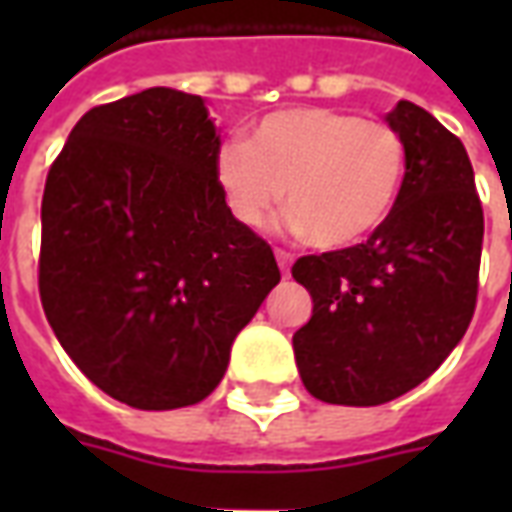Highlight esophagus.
<instances>
[{
	"mask_svg": "<svg viewBox=\"0 0 512 512\" xmlns=\"http://www.w3.org/2000/svg\"><path fill=\"white\" fill-rule=\"evenodd\" d=\"M277 263H279V271H282V274L288 277V274H290V255H288V252H279V249H277Z\"/></svg>",
	"mask_w": 512,
	"mask_h": 512,
	"instance_id": "1",
	"label": "esophagus"
}]
</instances>
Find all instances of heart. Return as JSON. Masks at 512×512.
I'll return each instance as SVG.
<instances>
[{
	"label": "heart",
	"instance_id": "heart-1",
	"mask_svg": "<svg viewBox=\"0 0 512 512\" xmlns=\"http://www.w3.org/2000/svg\"><path fill=\"white\" fill-rule=\"evenodd\" d=\"M403 172V139L386 123L323 106L271 112L249 142L227 139L213 156L216 186L238 222L263 230L288 189L290 227L326 252L376 233Z\"/></svg>",
	"mask_w": 512,
	"mask_h": 512
}]
</instances>
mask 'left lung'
<instances>
[{
  "label": "left lung",
  "instance_id": "8db88e82",
  "mask_svg": "<svg viewBox=\"0 0 512 512\" xmlns=\"http://www.w3.org/2000/svg\"><path fill=\"white\" fill-rule=\"evenodd\" d=\"M406 175L365 244L296 260L312 318L293 334L301 381L334 406H381L419 386L469 329L483 252V205L466 147L436 117L397 101Z\"/></svg>",
  "mask_w": 512,
  "mask_h": 512
}]
</instances>
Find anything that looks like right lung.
<instances>
[{
  "label": "right lung",
  "mask_w": 512,
  "mask_h": 512,
  "mask_svg": "<svg viewBox=\"0 0 512 512\" xmlns=\"http://www.w3.org/2000/svg\"><path fill=\"white\" fill-rule=\"evenodd\" d=\"M219 145L205 98L150 87L90 109L49 169L43 310L84 376L131 408L211 395L279 282L216 186Z\"/></svg>",
  "instance_id": "1"
}]
</instances>
